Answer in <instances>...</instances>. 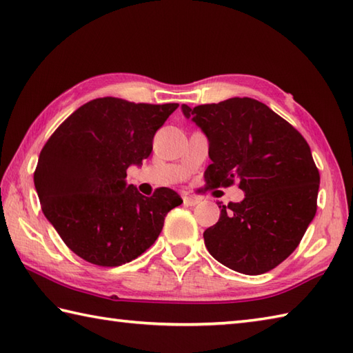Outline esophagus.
Returning <instances> with one entry per match:
<instances>
[{"label":"esophagus","mask_w":353,"mask_h":353,"mask_svg":"<svg viewBox=\"0 0 353 353\" xmlns=\"http://www.w3.org/2000/svg\"><path fill=\"white\" fill-rule=\"evenodd\" d=\"M183 201H184V205H187V207H193V205H196V204L201 203V199L198 196L187 195V193L183 196Z\"/></svg>","instance_id":"34e87169"}]
</instances>
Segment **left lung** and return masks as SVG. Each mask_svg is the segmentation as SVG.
<instances>
[{"instance_id":"left-lung-1","label":"left lung","mask_w":353,"mask_h":353,"mask_svg":"<svg viewBox=\"0 0 353 353\" xmlns=\"http://www.w3.org/2000/svg\"><path fill=\"white\" fill-rule=\"evenodd\" d=\"M181 110L208 140L205 190L239 183L245 193L241 203L219 204V221L204 232L208 253L242 274L276 268L299 247L317 212L320 174L311 148L254 99Z\"/></svg>"}]
</instances>
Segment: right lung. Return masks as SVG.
<instances>
[{
    "mask_svg": "<svg viewBox=\"0 0 353 353\" xmlns=\"http://www.w3.org/2000/svg\"><path fill=\"white\" fill-rule=\"evenodd\" d=\"M178 103H134L117 97L82 105L50 137L34 170L42 212L65 245L99 267L134 261L160 236L183 203L168 187L148 198L126 184Z\"/></svg>",
    "mask_w": 353,
    "mask_h": 353,
    "instance_id": "add662e5",
    "label": "right lung"
}]
</instances>
